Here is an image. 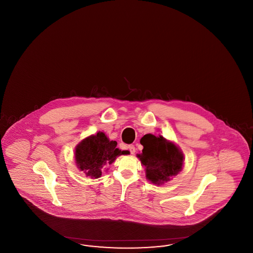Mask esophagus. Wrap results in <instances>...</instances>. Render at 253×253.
<instances>
[{"instance_id": "34e87169", "label": "esophagus", "mask_w": 253, "mask_h": 253, "mask_svg": "<svg viewBox=\"0 0 253 253\" xmlns=\"http://www.w3.org/2000/svg\"><path fill=\"white\" fill-rule=\"evenodd\" d=\"M128 149H129V151H130V153L133 155L134 153H135V147L133 146V145H130L129 147H128Z\"/></svg>"}]
</instances>
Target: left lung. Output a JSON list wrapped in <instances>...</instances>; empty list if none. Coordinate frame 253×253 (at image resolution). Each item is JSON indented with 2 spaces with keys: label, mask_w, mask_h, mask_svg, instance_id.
<instances>
[{
  "label": "left lung",
  "mask_w": 253,
  "mask_h": 253,
  "mask_svg": "<svg viewBox=\"0 0 253 253\" xmlns=\"http://www.w3.org/2000/svg\"><path fill=\"white\" fill-rule=\"evenodd\" d=\"M140 143L143 150L138 157L146 167V177L152 183L163 184L180 171L184 157L173 143L151 133L145 134Z\"/></svg>",
  "instance_id": "left-lung-1"
}]
</instances>
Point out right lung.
<instances>
[{"label":"right lung","instance_id":"1","mask_svg":"<svg viewBox=\"0 0 253 253\" xmlns=\"http://www.w3.org/2000/svg\"><path fill=\"white\" fill-rule=\"evenodd\" d=\"M117 141L109 140L104 132H98L77 146L75 157L78 168L91 178L100 177L102 170L127 151L117 148Z\"/></svg>","mask_w":253,"mask_h":253}]
</instances>
